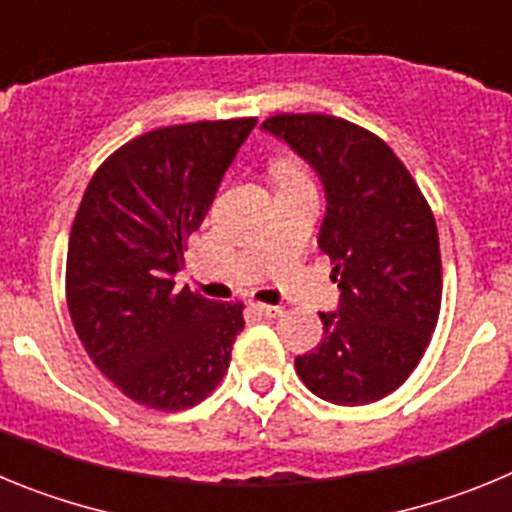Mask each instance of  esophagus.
I'll list each match as a JSON object with an SVG mask.
<instances>
[{
  "mask_svg": "<svg viewBox=\"0 0 512 512\" xmlns=\"http://www.w3.org/2000/svg\"><path fill=\"white\" fill-rule=\"evenodd\" d=\"M248 307H251L253 312H259V315H264V318H277V315H282V307H274V305H261V302H248Z\"/></svg>",
  "mask_w": 512,
  "mask_h": 512,
  "instance_id": "esophagus-1",
  "label": "esophagus"
}]
</instances>
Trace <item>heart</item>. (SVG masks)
<instances>
[{"instance_id":"1","label":"heart","mask_w":512,"mask_h":512,"mask_svg":"<svg viewBox=\"0 0 512 512\" xmlns=\"http://www.w3.org/2000/svg\"><path fill=\"white\" fill-rule=\"evenodd\" d=\"M271 176L277 187H297V184H307V176L300 164H295L292 158H279L271 164Z\"/></svg>"}]
</instances>
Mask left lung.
Returning a JSON list of instances; mask_svg holds the SVG:
<instances>
[{
  "label": "left lung",
  "mask_w": 512,
  "mask_h": 512,
  "mask_svg": "<svg viewBox=\"0 0 512 512\" xmlns=\"http://www.w3.org/2000/svg\"><path fill=\"white\" fill-rule=\"evenodd\" d=\"M277 135L325 189L318 246L338 282L336 312H320L323 343L295 359L307 390L333 405H369L413 374L441 310L433 212L392 148L333 115H274Z\"/></svg>",
  "instance_id": "left-lung-1"
}]
</instances>
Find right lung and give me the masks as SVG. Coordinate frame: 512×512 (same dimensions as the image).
Wrapping results in <instances>:
<instances>
[{
    "instance_id": "1",
    "label": "right lung",
    "mask_w": 512,
    "mask_h": 512,
    "mask_svg": "<svg viewBox=\"0 0 512 512\" xmlns=\"http://www.w3.org/2000/svg\"><path fill=\"white\" fill-rule=\"evenodd\" d=\"M256 117L171 125L117 148L92 176L66 259L79 341L122 395L184 410L225 377L243 302L176 289L200 228Z\"/></svg>"
}]
</instances>
